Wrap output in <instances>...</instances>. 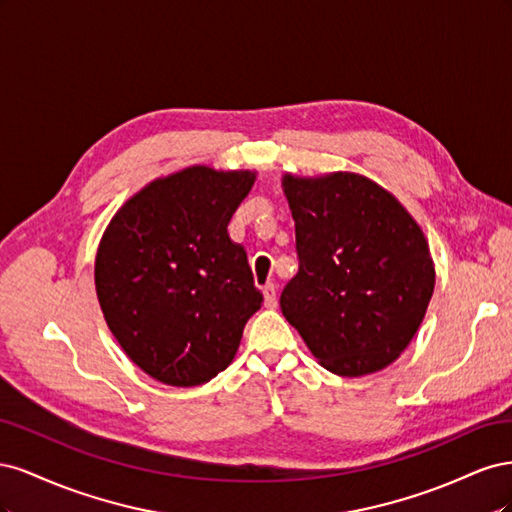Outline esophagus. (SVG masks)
Masks as SVG:
<instances>
[{"instance_id":"obj_1","label":"esophagus","mask_w":512,"mask_h":512,"mask_svg":"<svg viewBox=\"0 0 512 512\" xmlns=\"http://www.w3.org/2000/svg\"><path fill=\"white\" fill-rule=\"evenodd\" d=\"M262 294H265V305L267 307H275L277 305V288L275 284H267L262 288Z\"/></svg>"}]
</instances>
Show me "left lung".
<instances>
[{
    "instance_id": "1",
    "label": "left lung",
    "mask_w": 512,
    "mask_h": 512,
    "mask_svg": "<svg viewBox=\"0 0 512 512\" xmlns=\"http://www.w3.org/2000/svg\"><path fill=\"white\" fill-rule=\"evenodd\" d=\"M282 188L299 254L282 314L337 376L391 365L421 327L436 284L421 226L391 192L356 173H286Z\"/></svg>"
}]
</instances>
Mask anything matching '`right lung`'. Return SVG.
<instances>
[{
    "mask_svg": "<svg viewBox=\"0 0 512 512\" xmlns=\"http://www.w3.org/2000/svg\"><path fill=\"white\" fill-rule=\"evenodd\" d=\"M256 181L252 170L190 166L151 181L106 226L96 292L130 361L170 386L224 371L260 309L247 254L228 222Z\"/></svg>",
    "mask_w": 512,
    "mask_h": 512,
    "instance_id": "right-lung-1",
    "label": "right lung"
}]
</instances>
